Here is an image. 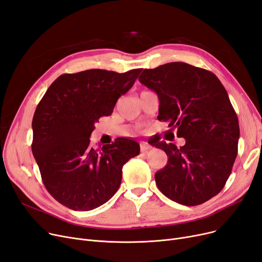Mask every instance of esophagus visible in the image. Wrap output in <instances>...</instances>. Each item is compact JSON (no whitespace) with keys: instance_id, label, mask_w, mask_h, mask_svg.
Returning a JSON list of instances; mask_svg holds the SVG:
<instances>
[{"instance_id":"1","label":"esophagus","mask_w":262,"mask_h":262,"mask_svg":"<svg viewBox=\"0 0 262 262\" xmlns=\"http://www.w3.org/2000/svg\"><path fill=\"white\" fill-rule=\"evenodd\" d=\"M151 149H152V146H151L149 143H145V142L140 143V151H141L142 153L147 152V151L151 150Z\"/></svg>"}]
</instances>
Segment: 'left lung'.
<instances>
[{"label": "left lung", "mask_w": 262, "mask_h": 262, "mask_svg": "<svg viewBox=\"0 0 262 262\" xmlns=\"http://www.w3.org/2000/svg\"><path fill=\"white\" fill-rule=\"evenodd\" d=\"M139 81L158 96L157 119L186 140L179 149L152 144L168 156L155 173L158 189L183 206L208 201L224 188L237 154L240 127L226 89L212 72L183 62L144 70Z\"/></svg>", "instance_id": "1"}]
</instances>
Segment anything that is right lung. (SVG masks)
Segmentation results:
<instances>
[{
  "label": "right lung",
  "mask_w": 262,
  "mask_h": 262,
  "mask_svg": "<svg viewBox=\"0 0 262 262\" xmlns=\"http://www.w3.org/2000/svg\"><path fill=\"white\" fill-rule=\"evenodd\" d=\"M140 72L64 74L39 101L32 122V152L45 187L63 206L91 211L106 203L121 185L124 164L139 154V144L126 138L95 150L90 136L100 117L111 115Z\"/></svg>",
  "instance_id": "right-lung-1"
}]
</instances>
